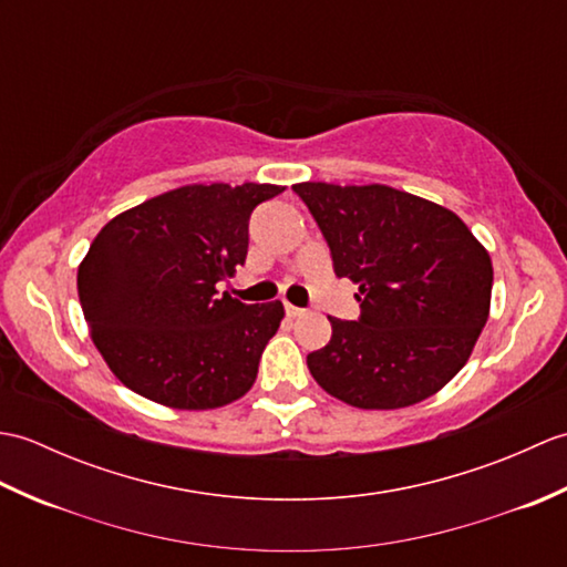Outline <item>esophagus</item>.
Returning <instances> with one entry per match:
<instances>
[{
	"instance_id": "1",
	"label": "esophagus",
	"mask_w": 567,
	"mask_h": 567,
	"mask_svg": "<svg viewBox=\"0 0 567 567\" xmlns=\"http://www.w3.org/2000/svg\"><path fill=\"white\" fill-rule=\"evenodd\" d=\"M285 315L290 317V319H295V317H302L305 309H299V307H295V305H290V302H285Z\"/></svg>"
}]
</instances>
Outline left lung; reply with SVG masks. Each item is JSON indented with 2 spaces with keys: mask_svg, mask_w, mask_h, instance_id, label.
I'll list each match as a JSON object with an SVG mask.
<instances>
[{
  "mask_svg": "<svg viewBox=\"0 0 567 567\" xmlns=\"http://www.w3.org/2000/svg\"><path fill=\"white\" fill-rule=\"evenodd\" d=\"M331 248L333 272L358 285V321H331L309 372L358 409H402L461 370L489 317L492 260L451 209L388 185L299 183Z\"/></svg>",
  "mask_w": 567,
  "mask_h": 567,
  "instance_id": "1",
  "label": "left lung"
}]
</instances>
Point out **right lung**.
<instances>
[{"instance_id": "add662e5", "label": "right lung", "mask_w": 567, "mask_h": 567, "mask_svg": "<svg viewBox=\"0 0 567 567\" xmlns=\"http://www.w3.org/2000/svg\"><path fill=\"white\" fill-rule=\"evenodd\" d=\"M277 185H185L114 216L78 268L90 336L128 390L173 409L244 396L282 302L244 305L216 282L246 262L248 219Z\"/></svg>"}]
</instances>
